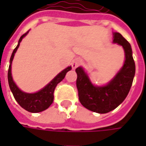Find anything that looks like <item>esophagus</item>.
Listing matches in <instances>:
<instances>
[{
    "mask_svg": "<svg viewBox=\"0 0 146 146\" xmlns=\"http://www.w3.org/2000/svg\"><path fill=\"white\" fill-rule=\"evenodd\" d=\"M80 64V61L79 60V59H75L72 62H71V66H72V68L73 69H76L79 66Z\"/></svg>",
    "mask_w": 146,
    "mask_h": 146,
    "instance_id": "34e87169",
    "label": "esophagus"
}]
</instances>
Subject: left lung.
<instances>
[{
  "label": "left lung",
  "mask_w": 146,
  "mask_h": 146,
  "mask_svg": "<svg viewBox=\"0 0 146 146\" xmlns=\"http://www.w3.org/2000/svg\"><path fill=\"white\" fill-rule=\"evenodd\" d=\"M113 43L123 47L125 60L120 70L108 84L102 86L94 85L82 66L76 69V87L80 103L88 110L99 114L108 113L124 101L135 76L136 66L131 44L119 32H113Z\"/></svg>",
  "instance_id": "obj_1"
}]
</instances>
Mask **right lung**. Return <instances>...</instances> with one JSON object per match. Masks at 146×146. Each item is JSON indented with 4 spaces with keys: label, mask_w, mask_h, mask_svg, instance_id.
Masks as SVG:
<instances>
[{
    "label": "right lung",
    "mask_w": 146,
    "mask_h": 146,
    "mask_svg": "<svg viewBox=\"0 0 146 146\" xmlns=\"http://www.w3.org/2000/svg\"><path fill=\"white\" fill-rule=\"evenodd\" d=\"M28 32L29 31L20 37L18 45L14 49L12 55L10 57L9 66L8 70V82L9 86L14 95V99L16 100V102L18 103L19 104L20 106H22L23 109L31 112V113H38V112H41L44 110L48 109L50 106V105L53 103V92H54L55 88L58 85V83H60L64 79L66 74L69 70H71V66H68L63 70H62L48 83L47 85H45L44 87L41 88L40 90H39L36 93H28L22 91L16 85V84L14 83V80H13L12 73H11V65H12L13 59H14V54L16 53L17 49L19 47L20 43L22 41V40L27 35Z\"/></svg>",
    "instance_id": "add662e5"
}]
</instances>
